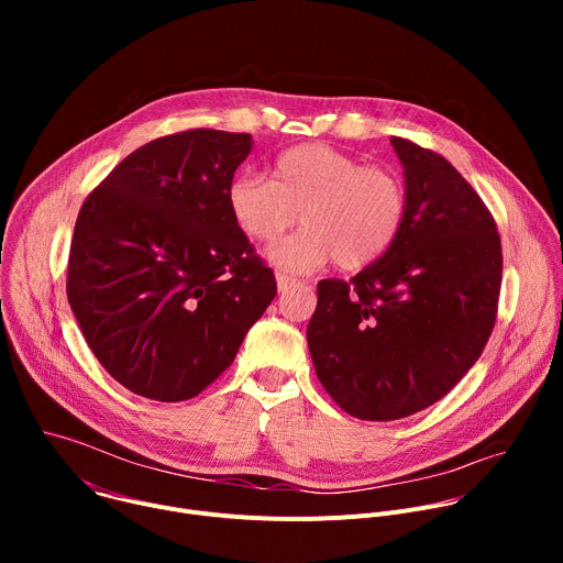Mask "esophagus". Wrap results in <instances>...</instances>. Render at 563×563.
<instances>
[{"label":"esophagus","mask_w":563,"mask_h":563,"mask_svg":"<svg viewBox=\"0 0 563 563\" xmlns=\"http://www.w3.org/2000/svg\"><path fill=\"white\" fill-rule=\"evenodd\" d=\"M276 283H278V291H287L296 280H294L291 276H287V274L278 272V274H276Z\"/></svg>","instance_id":"esophagus-1"}]
</instances>
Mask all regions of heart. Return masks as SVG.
<instances>
[{
	"label": "heart",
	"instance_id": "obj_1",
	"mask_svg": "<svg viewBox=\"0 0 563 563\" xmlns=\"http://www.w3.org/2000/svg\"><path fill=\"white\" fill-rule=\"evenodd\" d=\"M408 185L387 165H363L328 144H298L272 165V180L243 174L227 187L235 229L272 243L300 213L302 229L267 250L285 274H307L336 261L343 269L376 263L408 220Z\"/></svg>",
	"mask_w": 563,
	"mask_h": 563
}]
</instances>
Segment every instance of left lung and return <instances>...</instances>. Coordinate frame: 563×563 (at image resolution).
<instances>
[{
    "label": "left lung",
    "instance_id": "1",
    "mask_svg": "<svg viewBox=\"0 0 563 563\" xmlns=\"http://www.w3.org/2000/svg\"><path fill=\"white\" fill-rule=\"evenodd\" d=\"M406 167L408 220L354 278L318 283L307 345L336 406L396 421L443 398L478 361L497 320L501 238L467 180L430 148L391 137Z\"/></svg>",
    "mask_w": 563,
    "mask_h": 563
}]
</instances>
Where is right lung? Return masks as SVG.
<instances>
[{
  "instance_id": "right-lung-1",
  "label": "right lung",
  "mask_w": 563,
  "mask_h": 563,
  "mask_svg": "<svg viewBox=\"0 0 563 563\" xmlns=\"http://www.w3.org/2000/svg\"><path fill=\"white\" fill-rule=\"evenodd\" d=\"M250 151V133L216 129L151 140L77 213L66 296L96 358L133 394L198 396L276 296L227 209Z\"/></svg>"
}]
</instances>
